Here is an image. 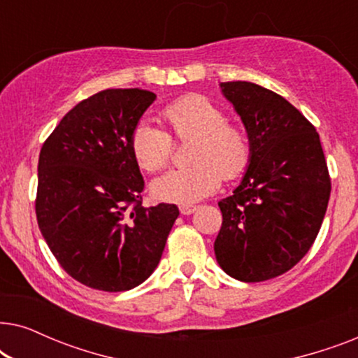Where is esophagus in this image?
Segmentation results:
<instances>
[{
    "instance_id": "esophagus-1",
    "label": "esophagus",
    "mask_w": 358,
    "mask_h": 358,
    "mask_svg": "<svg viewBox=\"0 0 358 358\" xmlns=\"http://www.w3.org/2000/svg\"><path fill=\"white\" fill-rule=\"evenodd\" d=\"M179 210H180V213H182V215H190V213H194L195 210H197V205H190V203L180 205Z\"/></svg>"
}]
</instances>
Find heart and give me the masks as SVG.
I'll return each instance as SVG.
<instances>
[{
  "label": "heart",
  "mask_w": 358,
  "mask_h": 358,
  "mask_svg": "<svg viewBox=\"0 0 358 358\" xmlns=\"http://www.w3.org/2000/svg\"><path fill=\"white\" fill-rule=\"evenodd\" d=\"M169 134L150 122H140L131 134V153L141 169L156 173L173 155V141L192 140L187 168L171 169L151 182L156 199L192 203L218 189L222 178L236 179L251 161V141L239 124L227 120L218 104L200 94L179 97L159 112Z\"/></svg>",
  "instance_id": "obj_1"
}]
</instances>
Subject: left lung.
Wrapping results in <instances>:
<instances>
[{"mask_svg":"<svg viewBox=\"0 0 358 358\" xmlns=\"http://www.w3.org/2000/svg\"><path fill=\"white\" fill-rule=\"evenodd\" d=\"M220 87L246 127L251 161L233 195L218 202L215 256L229 277L264 282L310 251L329 202V171L316 129L287 99L248 81Z\"/></svg>","mask_w":358,"mask_h":358,"instance_id":"8db88e82","label":"left lung"}]
</instances>
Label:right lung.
I'll return each mask as SVG.
<instances>
[{
    "label": "right lung",
    "instance_id": "1",
    "mask_svg": "<svg viewBox=\"0 0 358 358\" xmlns=\"http://www.w3.org/2000/svg\"><path fill=\"white\" fill-rule=\"evenodd\" d=\"M155 99L138 87L97 92L63 117L38 156L42 236L68 275L96 290L143 283L179 215L173 203L141 205L145 180L130 141Z\"/></svg>",
    "mask_w": 358,
    "mask_h": 358
}]
</instances>
